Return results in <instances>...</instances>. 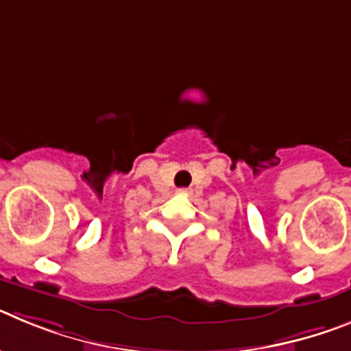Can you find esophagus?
<instances>
[{"label": "esophagus", "mask_w": 351, "mask_h": 351, "mask_svg": "<svg viewBox=\"0 0 351 351\" xmlns=\"http://www.w3.org/2000/svg\"><path fill=\"white\" fill-rule=\"evenodd\" d=\"M181 193H182V195H188V191H186V190H181Z\"/></svg>", "instance_id": "1"}]
</instances>
